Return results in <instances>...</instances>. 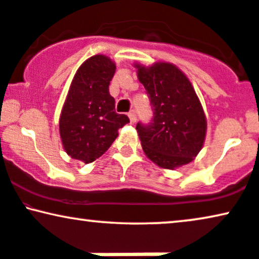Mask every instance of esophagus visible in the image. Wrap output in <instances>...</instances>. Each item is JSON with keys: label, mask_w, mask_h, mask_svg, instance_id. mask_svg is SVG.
Segmentation results:
<instances>
[{"label": "esophagus", "mask_w": 259, "mask_h": 259, "mask_svg": "<svg viewBox=\"0 0 259 259\" xmlns=\"http://www.w3.org/2000/svg\"><path fill=\"white\" fill-rule=\"evenodd\" d=\"M128 117H130L131 123H136L137 115H136V112H134V110H131V112L128 113Z\"/></svg>", "instance_id": "obj_1"}]
</instances>
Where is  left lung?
I'll use <instances>...</instances> for the list:
<instances>
[{
  "label": "left lung",
  "mask_w": 259,
  "mask_h": 259,
  "mask_svg": "<svg viewBox=\"0 0 259 259\" xmlns=\"http://www.w3.org/2000/svg\"><path fill=\"white\" fill-rule=\"evenodd\" d=\"M138 78L146 90L153 116L138 122L144 152L160 167L175 169L190 163L202 149L206 116L193 85L179 68L157 63L137 65Z\"/></svg>",
  "instance_id": "8db88e82"
}]
</instances>
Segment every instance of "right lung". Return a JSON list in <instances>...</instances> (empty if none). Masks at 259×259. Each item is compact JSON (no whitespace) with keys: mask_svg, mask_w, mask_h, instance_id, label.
Here are the masks:
<instances>
[{"mask_svg":"<svg viewBox=\"0 0 259 259\" xmlns=\"http://www.w3.org/2000/svg\"><path fill=\"white\" fill-rule=\"evenodd\" d=\"M115 64L108 57H90L77 70L59 119L64 150L73 159L92 163L102 156L117 137V130L130 122L115 112L109 83Z\"/></svg>","mask_w":259,"mask_h":259,"instance_id":"1","label":"right lung"}]
</instances>
